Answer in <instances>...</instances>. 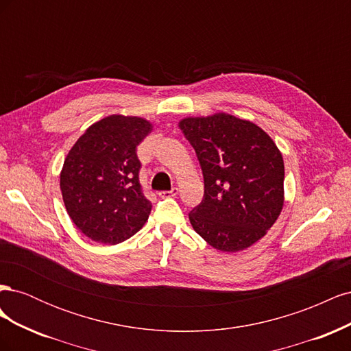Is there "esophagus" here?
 <instances>
[{
  "mask_svg": "<svg viewBox=\"0 0 351 351\" xmlns=\"http://www.w3.org/2000/svg\"><path fill=\"white\" fill-rule=\"evenodd\" d=\"M159 195V197H174V196H177L178 195V189L177 187H173L171 190H162V192H159L158 193Z\"/></svg>",
  "mask_w": 351,
  "mask_h": 351,
  "instance_id": "esophagus-1",
  "label": "esophagus"
}]
</instances>
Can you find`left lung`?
I'll return each mask as SVG.
<instances>
[{
    "label": "left lung",
    "instance_id": "8db88e82",
    "mask_svg": "<svg viewBox=\"0 0 351 351\" xmlns=\"http://www.w3.org/2000/svg\"><path fill=\"white\" fill-rule=\"evenodd\" d=\"M205 182L200 204L189 214L212 247L239 252L267 234L284 204V161L261 127L230 114L180 121Z\"/></svg>",
    "mask_w": 351,
    "mask_h": 351
}]
</instances>
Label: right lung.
<instances>
[{"label":"right lung","mask_w":351,"mask_h":351,"mask_svg":"<svg viewBox=\"0 0 351 351\" xmlns=\"http://www.w3.org/2000/svg\"><path fill=\"white\" fill-rule=\"evenodd\" d=\"M152 124L110 115L92 124L70 149L60 187L71 221L93 241L119 244L134 236L151 214L142 192L137 145Z\"/></svg>","instance_id":"1"}]
</instances>
